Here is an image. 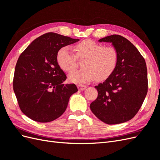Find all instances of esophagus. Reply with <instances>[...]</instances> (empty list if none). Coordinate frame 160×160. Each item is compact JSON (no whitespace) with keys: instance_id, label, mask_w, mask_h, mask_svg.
<instances>
[{"instance_id":"1","label":"esophagus","mask_w":160,"mask_h":160,"mask_svg":"<svg viewBox=\"0 0 160 160\" xmlns=\"http://www.w3.org/2000/svg\"><path fill=\"white\" fill-rule=\"evenodd\" d=\"M77 87H78V89L81 91H83V90L86 89V88H87V86L83 85H79Z\"/></svg>"}]
</instances>
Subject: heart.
<instances>
[{"label":"heart","instance_id":"heart-1","mask_svg":"<svg viewBox=\"0 0 160 160\" xmlns=\"http://www.w3.org/2000/svg\"><path fill=\"white\" fill-rule=\"evenodd\" d=\"M74 49L77 58H85V60L82 64L84 69L69 75L72 83L85 84L97 77L99 79H106L117 67L119 55L113 47H105L91 40H85L75 45ZM76 57L70 47H62L57 53V64L63 71L70 72L76 67Z\"/></svg>","mask_w":160,"mask_h":160}]
</instances>
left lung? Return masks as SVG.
<instances>
[{
    "mask_svg": "<svg viewBox=\"0 0 160 160\" xmlns=\"http://www.w3.org/2000/svg\"><path fill=\"white\" fill-rule=\"evenodd\" d=\"M98 41L111 42L119 59L112 74L95 86L98 96L91 103V110L107 124L126 122L136 115L148 93L146 61L137 48L122 36L113 35Z\"/></svg>",
    "mask_w": 160,
    "mask_h": 160,
    "instance_id": "8db88e82",
    "label": "left lung"
}]
</instances>
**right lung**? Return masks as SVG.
Masks as SVG:
<instances>
[{
    "label": "right lung",
    "instance_id": "1",
    "mask_svg": "<svg viewBox=\"0 0 160 160\" xmlns=\"http://www.w3.org/2000/svg\"><path fill=\"white\" fill-rule=\"evenodd\" d=\"M48 32L34 40L17 62L13 89L22 112L41 123L52 122L63 113L70 97L78 91L65 84L67 76L57 62L61 47L79 41Z\"/></svg>",
    "mask_w": 160,
    "mask_h": 160
}]
</instances>
